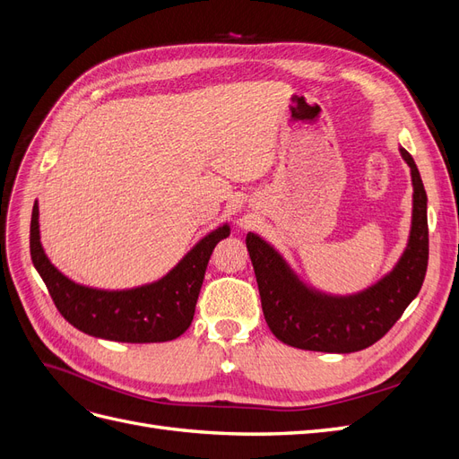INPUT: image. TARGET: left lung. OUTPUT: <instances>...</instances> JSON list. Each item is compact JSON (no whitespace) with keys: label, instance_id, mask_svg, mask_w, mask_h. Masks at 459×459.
<instances>
[{"label":"left lung","instance_id":"left-lung-1","mask_svg":"<svg viewBox=\"0 0 459 459\" xmlns=\"http://www.w3.org/2000/svg\"><path fill=\"white\" fill-rule=\"evenodd\" d=\"M400 155L410 166L413 184L408 247L391 272L359 293L339 297L308 287L270 243L247 233L262 312L281 342L314 352L364 351L385 337L418 297L429 260L427 193L410 152L400 147Z\"/></svg>","mask_w":459,"mask_h":459}]
</instances>
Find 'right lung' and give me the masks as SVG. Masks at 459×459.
<instances>
[{"label": "right lung", "instance_id": "right-lung-1", "mask_svg": "<svg viewBox=\"0 0 459 459\" xmlns=\"http://www.w3.org/2000/svg\"><path fill=\"white\" fill-rule=\"evenodd\" d=\"M38 218L36 201L30 220V256L55 307L68 324L86 335L117 342H164L186 333L195 314L208 260L214 247L230 235L228 224L204 235L159 281L107 290L80 285L53 266L39 243Z\"/></svg>", "mask_w": 459, "mask_h": 459}]
</instances>
